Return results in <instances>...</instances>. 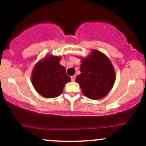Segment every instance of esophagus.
Wrapping results in <instances>:
<instances>
[{
    "mask_svg": "<svg viewBox=\"0 0 146 146\" xmlns=\"http://www.w3.org/2000/svg\"><path fill=\"white\" fill-rule=\"evenodd\" d=\"M70 78H71L72 81H75V80H76V76H71V77H70Z\"/></svg>",
    "mask_w": 146,
    "mask_h": 146,
    "instance_id": "34e87169",
    "label": "esophagus"
}]
</instances>
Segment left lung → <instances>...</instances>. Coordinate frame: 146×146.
<instances>
[{"label": "left lung", "mask_w": 146, "mask_h": 146, "mask_svg": "<svg viewBox=\"0 0 146 146\" xmlns=\"http://www.w3.org/2000/svg\"><path fill=\"white\" fill-rule=\"evenodd\" d=\"M115 80V70L110 58L96 49L82 58L80 74L76 78L83 95L91 100L104 98L113 88Z\"/></svg>", "instance_id": "left-lung-1"}]
</instances>
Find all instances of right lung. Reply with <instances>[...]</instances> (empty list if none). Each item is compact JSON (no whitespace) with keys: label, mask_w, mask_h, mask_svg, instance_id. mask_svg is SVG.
Masks as SVG:
<instances>
[{"label":"right lung","mask_w":146,"mask_h":146,"mask_svg":"<svg viewBox=\"0 0 146 146\" xmlns=\"http://www.w3.org/2000/svg\"><path fill=\"white\" fill-rule=\"evenodd\" d=\"M61 58L48 54L38 61L32 70L31 80L36 92L46 98L59 96L70 78L66 68L59 64Z\"/></svg>","instance_id":"obj_1"}]
</instances>
